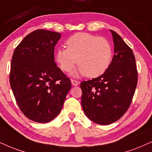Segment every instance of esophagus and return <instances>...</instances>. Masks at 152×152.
I'll list each match as a JSON object with an SVG mask.
<instances>
[{
    "label": "esophagus",
    "mask_w": 152,
    "mask_h": 152,
    "mask_svg": "<svg viewBox=\"0 0 152 152\" xmlns=\"http://www.w3.org/2000/svg\"><path fill=\"white\" fill-rule=\"evenodd\" d=\"M71 83H72V85L74 86H78V83H79V82H78V81H76V80H74V79H71Z\"/></svg>",
    "instance_id": "34e87169"
}]
</instances>
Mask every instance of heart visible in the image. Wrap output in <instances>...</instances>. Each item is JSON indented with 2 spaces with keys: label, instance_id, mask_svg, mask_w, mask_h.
<instances>
[{
  "label": "heart",
  "instance_id": "1",
  "mask_svg": "<svg viewBox=\"0 0 152 152\" xmlns=\"http://www.w3.org/2000/svg\"><path fill=\"white\" fill-rule=\"evenodd\" d=\"M66 46V49H57L54 54L56 64L64 72H71L78 62L80 66L73 73L74 76L97 78L110 66L113 48L105 38L79 32L69 37Z\"/></svg>",
  "mask_w": 152,
  "mask_h": 152
}]
</instances>
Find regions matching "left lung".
<instances>
[{"label": "left lung", "instance_id": "left-lung-1", "mask_svg": "<svg viewBox=\"0 0 152 152\" xmlns=\"http://www.w3.org/2000/svg\"><path fill=\"white\" fill-rule=\"evenodd\" d=\"M110 32L115 54L108 69L101 76L81 83V105L86 115L103 125L115 122L125 114L137 84L132 50L118 33Z\"/></svg>", "mask_w": 152, "mask_h": 152}]
</instances>
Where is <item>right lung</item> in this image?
I'll return each instance as SVG.
<instances>
[{
    "mask_svg": "<svg viewBox=\"0 0 152 152\" xmlns=\"http://www.w3.org/2000/svg\"><path fill=\"white\" fill-rule=\"evenodd\" d=\"M58 32L37 30L13 52L10 83L20 110L32 121L46 123L61 112L71 88L70 79L54 61Z\"/></svg>",
    "mask_w": 152,
    "mask_h": 152,
    "instance_id": "1",
    "label": "right lung"
}]
</instances>
